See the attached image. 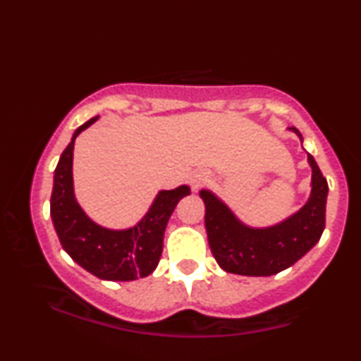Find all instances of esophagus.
<instances>
[{
	"label": "esophagus",
	"mask_w": 361,
	"mask_h": 361,
	"mask_svg": "<svg viewBox=\"0 0 361 361\" xmlns=\"http://www.w3.org/2000/svg\"><path fill=\"white\" fill-rule=\"evenodd\" d=\"M207 181V176L204 171H195L190 175V186H192L193 190H198L202 185H204Z\"/></svg>",
	"instance_id": "obj_1"
}]
</instances>
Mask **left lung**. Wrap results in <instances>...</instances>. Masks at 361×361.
<instances>
[{"instance_id": "left-lung-1", "label": "left lung", "mask_w": 361, "mask_h": 361, "mask_svg": "<svg viewBox=\"0 0 361 361\" xmlns=\"http://www.w3.org/2000/svg\"><path fill=\"white\" fill-rule=\"evenodd\" d=\"M290 130L302 134L295 127ZM312 168L310 197L302 209L270 227H250L235 217L210 190H200L205 204V229L209 246L219 267L244 276H270L297 263L321 239L326 226L327 181L316 159L307 152Z\"/></svg>"}]
</instances>
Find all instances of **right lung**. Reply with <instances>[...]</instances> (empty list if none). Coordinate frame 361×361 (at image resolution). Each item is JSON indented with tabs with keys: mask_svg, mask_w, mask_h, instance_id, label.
<instances>
[{
	"mask_svg": "<svg viewBox=\"0 0 361 361\" xmlns=\"http://www.w3.org/2000/svg\"><path fill=\"white\" fill-rule=\"evenodd\" d=\"M90 118L74 130L54 171L51 217L62 250L81 268L102 280L130 281L144 279L156 270L163 252V238L168 221L181 198L190 195V186L161 190L140 221L128 229H106L86 215L78 204L73 183L74 140L93 126Z\"/></svg>",
	"mask_w": 361,
	"mask_h": 361,
	"instance_id": "add662e5",
	"label": "right lung"
}]
</instances>
